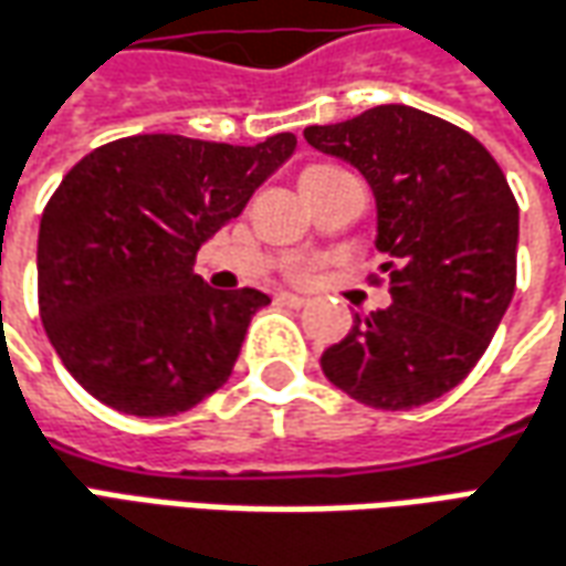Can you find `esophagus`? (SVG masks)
<instances>
[{
    "label": "esophagus",
    "instance_id": "34e87169",
    "mask_svg": "<svg viewBox=\"0 0 566 566\" xmlns=\"http://www.w3.org/2000/svg\"><path fill=\"white\" fill-rule=\"evenodd\" d=\"M279 303H284V306H291V310H303L310 300L306 296H300V294H279Z\"/></svg>",
    "mask_w": 566,
    "mask_h": 566
}]
</instances>
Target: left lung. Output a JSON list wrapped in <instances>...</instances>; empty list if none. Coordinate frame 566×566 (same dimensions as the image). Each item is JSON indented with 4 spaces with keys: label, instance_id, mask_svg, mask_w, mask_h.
I'll use <instances>...</instances> for the list:
<instances>
[{
    "label": "left lung",
    "instance_id": "1",
    "mask_svg": "<svg viewBox=\"0 0 566 566\" xmlns=\"http://www.w3.org/2000/svg\"><path fill=\"white\" fill-rule=\"evenodd\" d=\"M303 137L367 180L392 294L322 352L324 377L379 410L429 405L478 365L515 294L517 201L505 174L472 134L405 104Z\"/></svg>",
    "mask_w": 566,
    "mask_h": 566
}]
</instances>
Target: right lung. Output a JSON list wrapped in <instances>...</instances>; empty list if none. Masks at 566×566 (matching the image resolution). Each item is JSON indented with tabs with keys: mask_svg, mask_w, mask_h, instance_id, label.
Segmentation results:
<instances>
[{
	"mask_svg": "<svg viewBox=\"0 0 566 566\" xmlns=\"http://www.w3.org/2000/svg\"><path fill=\"white\" fill-rule=\"evenodd\" d=\"M294 149L291 132L254 146L134 134L63 177L39 223V312L85 392L174 417L227 382L270 296L217 291L192 263Z\"/></svg>",
	"mask_w": 566,
	"mask_h": 566,
	"instance_id": "1",
	"label": "right lung"
}]
</instances>
